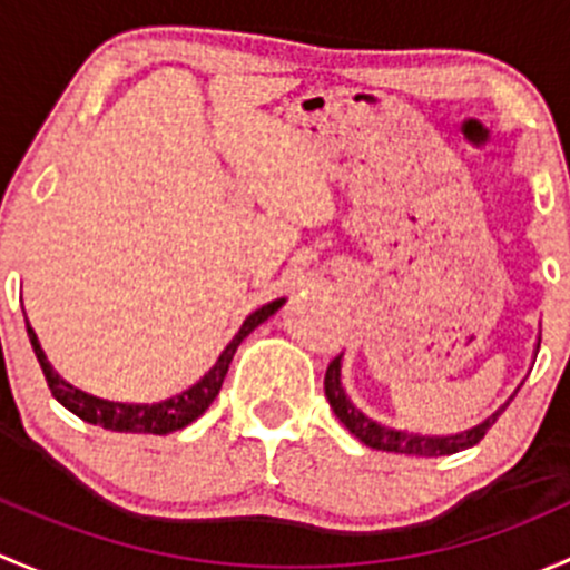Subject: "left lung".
Returning <instances> with one entry per match:
<instances>
[{
	"label": "left lung",
	"instance_id": "left-lung-1",
	"mask_svg": "<svg viewBox=\"0 0 570 570\" xmlns=\"http://www.w3.org/2000/svg\"><path fill=\"white\" fill-rule=\"evenodd\" d=\"M343 354L334 356L326 367V379H324V392L326 401L332 406V412L337 414V420L360 439L362 444L373 450H384V453H401V455H420V459H436V455H453L459 450L474 448L480 439L485 436L491 425L497 422V416L504 412V406L497 414H491L489 420H483L480 425H474L472 431L455 433V436H420V433H409V431H395V428H386L381 422L371 420L367 414H362L360 409L351 403V397L345 395L343 381H340V367H343Z\"/></svg>",
	"mask_w": 570,
	"mask_h": 570
}]
</instances>
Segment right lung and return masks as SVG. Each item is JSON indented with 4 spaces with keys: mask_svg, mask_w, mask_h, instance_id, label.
Returning <instances> with one entry per match:
<instances>
[{
    "mask_svg": "<svg viewBox=\"0 0 570 570\" xmlns=\"http://www.w3.org/2000/svg\"><path fill=\"white\" fill-rule=\"evenodd\" d=\"M283 304H285V298H277V302H268V304H263L261 309H255V313L244 321V326L238 328L236 337L227 343V348L222 351L219 360H216V365L210 367V371L205 373L195 386H189V390L180 392V395L169 397V401L154 403V406H148V403L142 406V403L104 401V397L87 395V392L76 390L73 384H68L66 379H60V373H55V367L49 365V360H46L43 348H40V343H38V334L32 332V326L29 324H27V334H29V343H32V348H35V356H38V362H40V371H43L46 381H49L51 395H55L57 401L68 409V412H73L79 420L90 422V425L107 428V431L156 433V436H164V433L180 431V428H186L189 422H195L197 416L203 414L210 403H214V397L219 395V390H222V381H225V375H227V367H230V362H233V354H236V348L242 345V340L249 332H255L263 321L272 318V315L277 313Z\"/></svg>",
    "mask_w": 570,
    "mask_h": 570,
    "instance_id": "obj_1",
    "label": "right lung"
}]
</instances>
